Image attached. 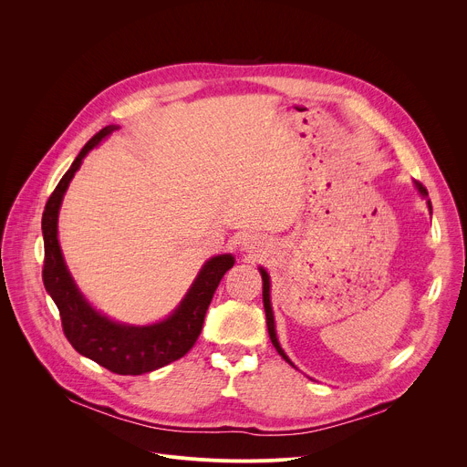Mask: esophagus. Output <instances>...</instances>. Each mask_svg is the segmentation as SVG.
Instances as JSON below:
<instances>
[{
  "instance_id": "34e87169",
  "label": "esophagus",
  "mask_w": 467,
  "mask_h": 467,
  "mask_svg": "<svg viewBox=\"0 0 467 467\" xmlns=\"http://www.w3.org/2000/svg\"><path fill=\"white\" fill-rule=\"evenodd\" d=\"M260 238H256V236H247L245 240H244V247L249 251V253H258L260 251Z\"/></svg>"
}]
</instances>
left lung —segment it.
<instances>
[{
    "label": "left lung",
    "instance_id": "obj_1",
    "mask_svg": "<svg viewBox=\"0 0 467 467\" xmlns=\"http://www.w3.org/2000/svg\"><path fill=\"white\" fill-rule=\"evenodd\" d=\"M416 188L420 190V193H421L423 197L429 195V193H427V188H425L421 182H416ZM427 205H429V209L432 211L431 202H427ZM260 275H262V301H264V310H265V323H268V332H270L272 344H274V348L277 349V353H279L290 366H294L292 360H290V358L286 357V353L283 351V348L279 346V340H277V335H275V319H274V310H272V301H270V275H268V272H265L264 268H260Z\"/></svg>",
    "mask_w": 467,
    "mask_h": 467
}]
</instances>
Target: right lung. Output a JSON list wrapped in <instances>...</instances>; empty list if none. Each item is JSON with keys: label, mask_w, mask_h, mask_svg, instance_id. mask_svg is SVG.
I'll use <instances>...</instances> for the list:
<instances>
[{"label": "right lung", "mask_w": 467, "mask_h": 467, "mask_svg": "<svg viewBox=\"0 0 467 467\" xmlns=\"http://www.w3.org/2000/svg\"><path fill=\"white\" fill-rule=\"evenodd\" d=\"M114 129L118 127L107 125L96 132L76 157L70 170L62 175L47 199L42 214V281L46 292L51 296L58 308L64 337L68 338L78 353L98 362L112 373L142 375L179 360L193 348L195 340L202 335L205 314L213 296L223 275L233 268L234 256L218 254L207 260L181 305L161 323L146 327L116 323L88 305L64 264L57 238V220L64 192L79 170L83 159L105 137H109Z\"/></svg>", "instance_id": "right-lung-1"}]
</instances>
